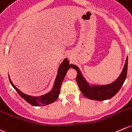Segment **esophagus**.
I'll return each instance as SVG.
<instances>
[{"instance_id":"1","label":"esophagus","mask_w":132,"mask_h":132,"mask_svg":"<svg viewBox=\"0 0 132 132\" xmlns=\"http://www.w3.org/2000/svg\"><path fill=\"white\" fill-rule=\"evenodd\" d=\"M69 59H71V57H69Z\"/></svg>"}]
</instances>
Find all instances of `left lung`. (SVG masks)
<instances>
[{"label": "left lung", "instance_id": "8db88e82", "mask_svg": "<svg viewBox=\"0 0 132 132\" xmlns=\"http://www.w3.org/2000/svg\"><path fill=\"white\" fill-rule=\"evenodd\" d=\"M71 68L77 70V82L83 95L87 99L95 101H104L111 99L120 90L125 81L128 69V57L126 59L125 64L120 77L114 82L106 85H93L91 87L83 77L78 66L71 64Z\"/></svg>", "mask_w": 132, "mask_h": 132}]
</instances>
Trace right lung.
Here are the masks:
<instances>
[{"label": "right lung", "instance_id": "1", "mask_svg": "<svg viewBox=\"0 0 132 132\" xmlns=\"http://www.w3.org/2000/svg\"><path fill=\"white\" fill-rule=\"evenodd\" d=\"M71 66V65H70V62H69L67 58L64 59V60L61 64L59 68L57 75L56 78H55L54 85V87L52 90L47 94H45L44 95H41L40 97L31 96V95L23 94V92H21L14 85L12 82L11 81L10 78L9 77V81H10L11 84L12 85L14 88L18 93L19 95L23 99L25 100L26 102H28L29 104L34 106H45V105H48L49 104L52 103L57 99L58 96L60 94L61 86L62 82L63 81L64 78L65 76H66L68 70L70 69Z\"/></svg>", "mask_w": 132, "mask_h": 132}]
</instances>
